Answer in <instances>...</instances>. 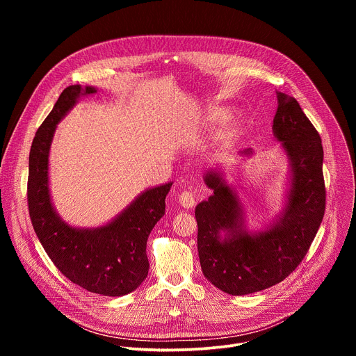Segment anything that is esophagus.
<instances>
[{"label":"esophagus","instance_id":"34e87169","mask_svg":"<svg viewBox=\"0 0 356 356\" xmlns=\"http://www.w3.org/2000/svg\"><path fill=\"white\" fill-rule=\"evenodd\" d=\"M179 202H180V206L181 207H184V209H191V207H194V204H195V195H194V193L193 191H181L180 193V195H179Z\"/></svg>","mask_w":356,"mask_h":356}]
</instances>
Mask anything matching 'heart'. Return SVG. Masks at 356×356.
I'll use <instances>...</instances> for the list:
<instances>
[{
	"label": "heart",
	"instance_id": "1",
	"mask_svg": "<svg viewBox=\"0 0 356 356\" xmlns=\"http://www.w3.org/2000/svg\"><path fill=\"white\" fill-rule=\"evenodd\" d=\"M228 115H229V110H227V108H218V110H216V111L213 113V118H214V120H225ZM241 128H242V121H241V118H235V120L232 121L231 127H229V135H231V136L236 135V134L241 131Z\"/></svg>",
	"mask_w": 356,
	"mask_h": 356
}]
</instances>
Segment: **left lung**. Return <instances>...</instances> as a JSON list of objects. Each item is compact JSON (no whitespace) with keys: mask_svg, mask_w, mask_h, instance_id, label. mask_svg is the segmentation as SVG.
<instances>
[{"mask_svg":"<svg viewBox=\"0 0 356 356\" xmlns=\"http://www.w3.org/2000/svg\"><path fill=\"white\" fill-rule=\"evenodd\" d=\"M273 138L289 161L282 210L261 229H249L235 184L220 165L206 170L213 190L195 207L197 249L202 275L232 296L265 290L286 279L306 257L325 210L321 138L297 99L276 91ZM250 147L241 158L253 156Z\"/></svg>","mask_w":356,"mask_h":356,"instance_id":"obj_1","label":"left lung"}]
</instances>
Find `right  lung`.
Returning <instances> with one entry per match:
<instances>
[{
	"mask_svg": "<svg viewBox=\"0 0 356 356\" xmlns=\"http://www.w3.org/2000/svg\"><path fill=\"white\" fill-rule=\"evenodd\" d=\"M92 86H69L39 127L29 154L28 207L43 249L55 266L74 284L97 294L121 297L146 279V242L165 216V200L173 181L149 187L108 222L81 228L66 222L52 201L49 187V154L58 124Z\"/></svg>",
	"mask_w": 356,
	"mask_h": 356,
	"instance_id": "add662e5",
	"label": "right lung"
}]
</instances>
